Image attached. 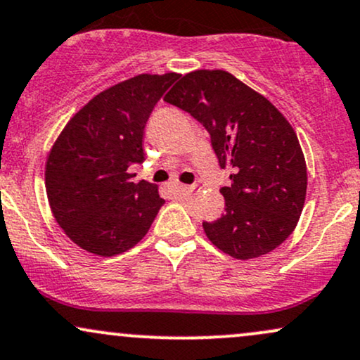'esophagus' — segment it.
<instances>
[{"mask_svg":"<svg viewBox=\"0 0 360 360\" xmlns=\"http://www.w3.org/2000/svg\"><path fill=\"white\" fill-rule=\"evenodd\" d=\"M195 185H179V192L184 193V195H190V193L195 192Z\"/></svg>","mask_w":360,"mask_h":360,"instance_id":"esophagus-1","label":"esophagus"}]
</instances>
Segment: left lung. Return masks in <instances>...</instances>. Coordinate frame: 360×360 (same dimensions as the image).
Listing matches in <instances>:
<instances>
[{"instance_id":"obj_1","label":"left lung","mask_w":360,"mask_h":360,"mask_svg":"<svg viewBox=\"0 0 360 360\" xmlns=\"http://www.w3.org/2000/svg\"><path fill=\"white\" fill-rule=\"evenodd\" d=\"M165 101L209 131L221 168L226 212L204 222L207 238L236 259L276 249L295 231L307 195V163L297 133L274 105L226 70L184 75Z\"/></svg>"}]
</instances>
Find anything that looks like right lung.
Here are the masks:
<instances>
[{
    "label": "right lung",
    "mask_w": 360,
    "mask_h": 360,
    "mask_svg": "<svg viewBox=\"0 0 360 360\" xmlns=\"http://www.w3.org/2000/svg\"><path fill=\"white\" fill-rule=\"evenodd\" d=\"M179 79L139 74L92 97L67 122L45 165L55 221L79 248L97 256L128 251L146 236L165 200L128 168L145 162L143 136L151 111Z\"/></svg>",
    "instance_id": "right-lung-1"
}]
</instances>
